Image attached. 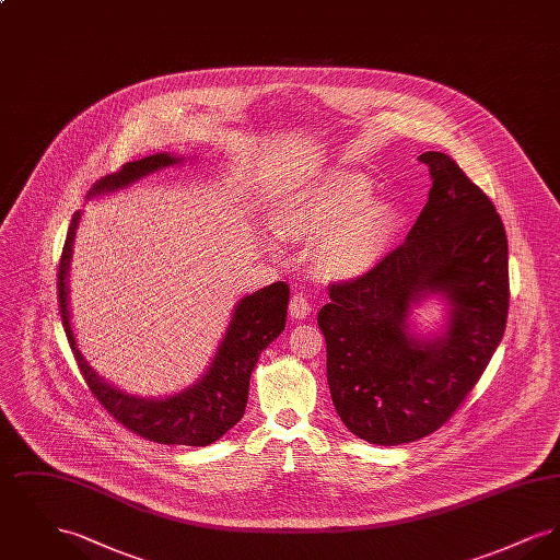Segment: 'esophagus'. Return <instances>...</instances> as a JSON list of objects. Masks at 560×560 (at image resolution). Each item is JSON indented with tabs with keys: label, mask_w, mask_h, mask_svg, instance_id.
Instances as JSON below:
<instances>
[{
	"label": "esophagus",
	"mask_w": 560,
	"mask_h": 560,
	"mask_svg": "<svg viewBox=\"0 0 560 560\" xmlns=\"http://www.w3.org/2000/svg\"><path fill=\"white\" fill-rule=\"evenodd\" d=\"M311 302L308 298L302 292L293 293L290 298V313H292L293 319H306L311 315Z\"/></svg>",
	"instance_id": "34e87169"
}]
</instances>
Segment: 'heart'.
<instances>
[{"label": "heart", "mask_w": 560, "mask_h": 560, "mask_svg": "<svg viewBox=\"0 0 560 560\" xmlns=\"http://www.w3.org/2000/svg\"><path fill=\"white\" fill-rule=\"evenodd\" d=\"M370 195L372 185L363 176L340 170L306 188L288 210L293 237L320 241L317 265L327 277H357L384 256L393 213Z\"/></svg>", "instance_id": "heart-1"}]
</instances>
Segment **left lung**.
<instances>
[{"label": "left lung", "mask_w": 560, "mask_h": 560, "mask_svg": "<svg viewBox=\"0 0 560 560\" xmlns=\"http://www.w3.org/2000/svg\"><path fill=\"white\" fill-rule=\"evenodd\" d=\"M420 161L432 188L407 240L363 275L329 283L317 319L338 416L386 447L450 422L500 345L510 302L506 229L493 201L450 155ZM430 292H443L453 313L441 339L420 343L406 315Z\"/></svg>", "instance_id": "8db88e82"}]
</instances>
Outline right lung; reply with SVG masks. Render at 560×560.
Instances as JSON below:
<instances>
[{
  "instance_id": "add662e5",
  "label": "right lung",
  "mask_w": 560,
  "mask_h": 560,
  "mask_svg": "<svg viewBox=\"0 0 560 560\" xmlns=\"http://www.w3.org/2000/svg\"><path fill=\"white\" fill-rule=\"evenodd\" d=\"M172 163H176V160L167 153L128 161L117 172L103 176L94 185L92 192H108L128 187L133 180L147 176L149 172H155ZM78 218L80 215H73V222L62 245L56 272V288L65 334L69 338V345L78 359V368L90 393L107 409L113 420H117L121 427L128 428L130 432L147 441L188 447L212 445L213 441H218L243 418L249 393V377L256 368V361L260 352L285 327L290 300L288 283L277 281L265 290L245 295L241 300L226 329V336L218 348L212 368L201 377L199 384L170 399H136L113 388L103 377L92 372V368L83 361L75 345V336L71 331L67 308V268Z\"/></svg>"
}]
</instances>
